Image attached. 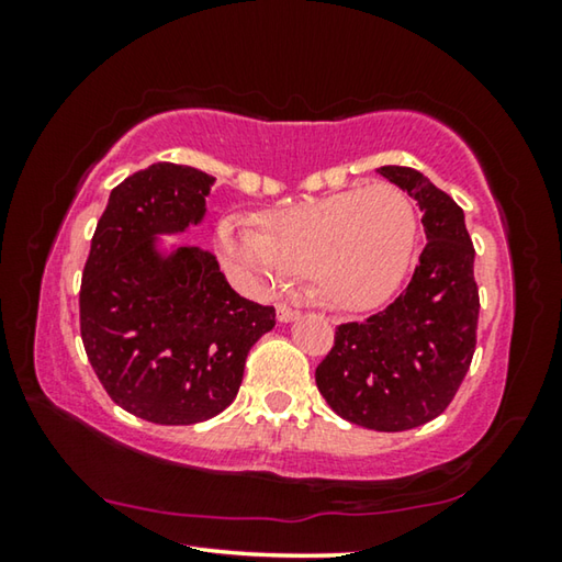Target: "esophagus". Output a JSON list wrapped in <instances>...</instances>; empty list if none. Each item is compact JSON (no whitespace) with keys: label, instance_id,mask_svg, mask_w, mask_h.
Returning a JSON list of instances; mask_svg holds the SVG:
<instances>
[{"label":"esophagus","instance_id":"obj_1","mask_svg":"<svg viewBox=\"0 0 562 562\" xmlns=\"http://www.w3.org/2000/svg\"><path fill=\"white\" fill-rule=\"evenodd\" d=\"M274 315H278V322H282V325H288V322H294L300 317L297 310H292L290 304H278V310H274Z\"/></svg>","mask_w":562,"mask_h":562}]
</instances>
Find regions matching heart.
I'll return each mask as SVG.
<instances>
[{"label":"heart","instance_id":"heart-1","mask_svg":"<svg viewBox=\"0 0 562 562\" xmlns=\"http://www.w3.org/2000/svg\"><path fill=\"white\" fill-rule=\"evenodd\" d=\"M414 245V205L404 190L384 183L265 213L258 225L237 215L217 225L223 260L247 288L274 292L310 270L319 297L347 312L392 297Z\"/></svg>","mask_w":562,"mask_h":562}]
</instances>
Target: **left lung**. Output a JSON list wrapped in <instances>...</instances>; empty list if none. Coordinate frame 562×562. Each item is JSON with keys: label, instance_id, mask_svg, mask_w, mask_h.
<instances>
[{"label": "left lung", "instance_id": "obj_1", "mask_svg": "<svg viewBox=\"0 0 562 562\" xmlns=\"http://www.w3.org/2000/svg\"><path fill=\"white\" fill-rule=\"evenodd\" d=\"M422 207L426 247L408 288L364 322L339 325L315 379L335 414L372 431H406L431 422L469 372L479 288L473 243L451 195L406 166L376 168Z\"/></svg>", "mask_w": 562, "mask_h": 562}]
</instances>
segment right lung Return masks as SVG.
<instances>
[{
	"label": "right lung",
	"mask_w": 562,
	"mask_h": 562,
	"mask_svg": "<svg viewBox=\"0 0 562 562\" xmlns=\"http://www.w3.org/2000/svg\"><path fill=\"white\" fill-rule=\"evenodd\" d=\"M213 176L154 164L111 190L81 278V339L99 382L128 414L164 426L233 404L247 351L274 310L237 294L215 255L168 243L205 221Z\"/></svg>",
	"instance_id": "obj_1"
}]
</instances>
